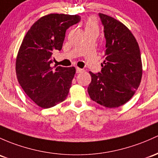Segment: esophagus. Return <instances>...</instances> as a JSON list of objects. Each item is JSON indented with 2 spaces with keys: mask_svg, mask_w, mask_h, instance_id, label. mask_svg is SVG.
Instances as JSON below:
<instances>
[{
  "mask_svg": "<svg viewBox=\"0 0 158 158\" xmlns=\"http://www.w3.org/2000/svg\"><path fill=\"white\" fill-rule=\"evenodd\" d=\"M83 69H80V68H76V72L77 73V74H78V73H81L83 72Z\"/></svg>",
  "mask_w": 158,
  "mask_h": 158,
  "instance_id": "esophagus-1",
  "label": "esophagus"
}]
</instances>
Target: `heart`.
Wrapping results in <instances>:
<instances>
[{"label":"heart","instance_id":"b5f03b06","mask_svg":"<svg viewBox=\"0 0 158 158\" xmlns=\"http://www.w3.org/2000/svg\"><path fill=\"white\" fill-rule=\"evenodd\" d=\"M97 21L95 18H89L86 23V29H92V28H97Z\"/></svg>","mask_w":158,"mask_h":158}]
</instances>
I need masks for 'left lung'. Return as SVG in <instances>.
<instances>
[{
	"mask_svg": "<svg viewBox=\"0 0 158 158\" xmlns=\"http://www.w3.org/2000/svg\"><path fill=\"white\" fill-rule=\"evenodd\" d=\"M106 40L101 72H89L88 93L93 101L106 108L127 102L139 86L142 64L139 47L131 31L114 18L99 13Z\"/></svg>",
	"mask_w": 158,
	"mask_h": 158,
	"instance_id": "1",
	"label": "left lung"
}]
</instances>
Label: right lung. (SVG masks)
Returning <instances> with one entry per match:
<instances>
[{
    "label": "right lung",
    "instance_id": "right-lung-1",
    "mask_svg": "<svg viewBox=\"0 0 158 158\" xmlns=\"http://www.w3.org/2000/svg\"><path fill=\"white\" fill-rule=\"evenodd\" d=\"M80 20L77 15L48 14L32 25L22 42L16 60L18 81L27 96L41 108L56 106L68 96L75 68L51 67L50 64L53 51L62 50L66 30Z\"/></svg>",
    "mask_w": 158,
    "mask_h": 158
}]
</instances>
